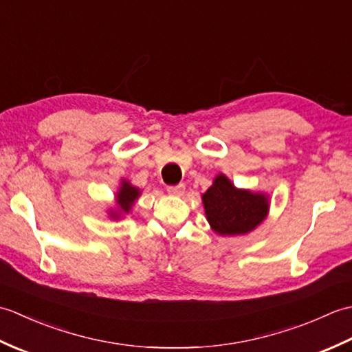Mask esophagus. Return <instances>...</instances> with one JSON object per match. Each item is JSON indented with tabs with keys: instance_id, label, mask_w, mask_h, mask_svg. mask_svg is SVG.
I'll list each match as a JSON object with an SVG mask.
<instances>
[{
	"instance_id": "obj_1",
	"label": "esophagus",
	"mask_w": 352,
	"mask_h": 352,
	"mask_svg": "<svg viewBox=\"0 0 352 352\" xmlns=\"http://www.w3.org/2000/svg\"><path fill=\"white\" fill-rule=\"evenodd\" d=\"M184 189H186V186L183 183L182 184H177V186H168V188H166L169 195H175V197L183 195Z\"/></svg>"
}]
</instances>
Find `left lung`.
I'll use <instances>...</instances> for the list:
<instances>
[{
  "label": "left lung",
  "mask_w": 352,
  "mask_h": 352,
  "mask_svg": "<svg viewBox=\"0 0 352 352\" xmlns=\"http://www.w3.org/2000/svg\"><path fill=\"white\" fill-rule=\"evenodd\" d=\"M206 216L218 234H245L256 228L267 213V198L261 193L236 189L226 175H218L203 195Z\"/></svg>",
  "instance_id": "obj_1"
}]
</instances>
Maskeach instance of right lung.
I'll use <instances>...</instances> for the list:
<instances>
[{"label":"right lung","instance_id":"add662e5","mask_svg":"<svg viewBox=\"0 0 352 352\" xmlns=\"http://www.w3.org/2000/svg\"><path fill=\"white\" fill-rule=\"evenodd\" d=\"M138 197H139V189L133 188L130 183L124 182L121 190L118 192V204H119V208H121V212H129L134 203V199Z\"/></svg>","mask_w":352,"mask_h":352}]
</instances>
